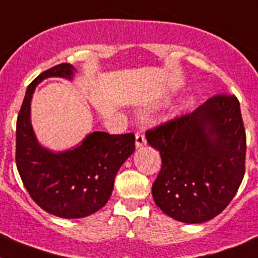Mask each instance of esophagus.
<instances>
[{
	"label": "esophagus",
	"instance_id": "1",
	"mask_svg": "<svg viewBox=\"0 0 258 258\" xmlns=\"http://www.w3.org/2000/svg\"><path fill=\"white\" fill-rule=\"evenodd\" d=\"M146 145V138L142 133L136 134V146L137 147H142Z\"/></svg>",
	"mask_w": 258,
	"mask_h": 258
}]
</instances>
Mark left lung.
Segmentation results:
<instances>
[{
	"label": "left lung",
	"mask_w": 258,
	"mask_h": 258,
	"mask_svg": "<svg viewBox=\"0 0 258 258\" xmlns=\"http://www.w3.org/2000/svg\"><path fill=\"white\" fill-rule=\"evenodd\" d=\"M146 138L163 161L152 197L164 213L202 223L229 206L244 177L247 150L235 95H214L194 112L147 131Z\"/></svg>",
	"instance_id": "8db88e82"
}]
</instances>
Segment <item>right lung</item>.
<instances>
[{
  "label": "right lung",
  "instance_id": "1",
  "mask_svg": "<svg viewBox=\"0 0 258 258\" xmlns=\"http://www.w3.org/2000/svg\"><path fill=\"white\" fill-rule=\"evenodd\" d=\"M74 66L61 63L36 77L27 89L17 120L18 172L38 207L61 218H83L106 206L120 166L136 150L133 133L93 132L63 152L38 143L31 124V101L36 86L47 77L72 80Z\"/></svg>",
  "mask_w": 258,
  "mask_h": 258
}]
</instances>
